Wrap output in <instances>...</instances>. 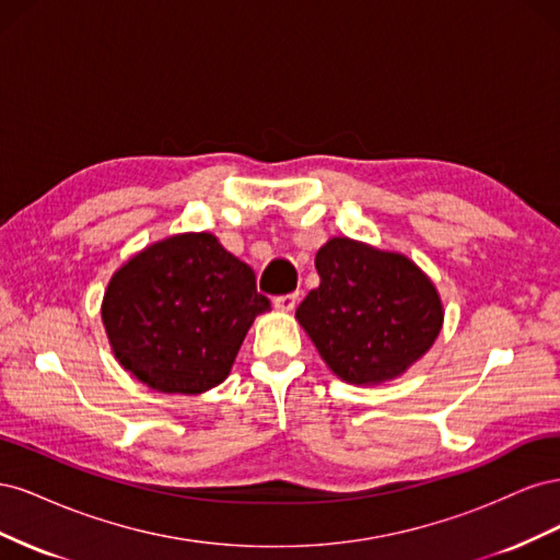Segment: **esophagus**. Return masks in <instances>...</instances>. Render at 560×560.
Instances as JSON below:
<instances>
[{
    "label": "esophagus",
    "mask_w": 560,
    "mask_h": 560,
    "mask_svg": "<svg viewBox=\"0 0 560 560\" xmlns=\"http://www.w3.org/2000/svg\"><path fill=\"white\" fill-rule=\"evenodd\" d=\"M296 301H299V294L296 292H290V294H280V296H276L273 299V306L278 308V311H294L296 308Z\"/></svg>",
    "instance_id": "esophagus-1"
}]
</instances>
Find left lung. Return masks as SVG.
Wrapping results in <instances>:
<instances>
[{"label":"left lung","instance_id":"8db88e82","mask_svg":"<svg viewBox=\"0 0 560 560\" xmlns=\"http://www.w3.org/2000/svg\"><path fill=\"white\" fill-rule=\"evenodd\" d=\"M319 287L296 308L338 378L374 385L425 354L444 322L430 278L401 254L331 238L315 257Z\"/></svg>","mask_w":560,"mask_h":560}]
</instances>
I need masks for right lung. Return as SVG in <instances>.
<instances>
[{
    "label": "right lung",
    "instance_id": "1",
    "mask_svg": "<svg viewBox=\"0 0 560 560\" xmlns=\"http://www.w3.org/2000/svg\"><path fill=\"white\" fill-rule=\"evenodd\" d=\"M268 308L245 261L210 233H184L116 270L103 322L135 378L159 393L198 395L229 376L254 317Z\"/></svg>",
    "mask_w": 560,
    "mask_h": 560
}]
</instances>
